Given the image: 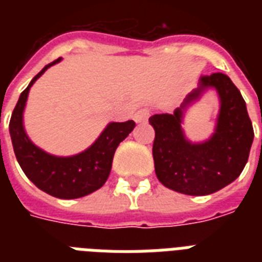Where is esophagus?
Returning a JSON list of instances; mask_svg holds the SVG:
<instances>
[{
	"instance_id": "1",
	"label": "esophagus",
	"mask_w": 262,
	"mask_h": 262,
	"mask_svg": "<svg viewBox=\"0 0 262 262\" xmlns=\"http://www.w3.org/2000/svg\"><path fill=\"white\" fill-rule=\"evenodd\" d=\"M148 118H149V110H147V108H141L140 111H137L135 117L136 122H147Z\"/></svg>"
}]
</instances>
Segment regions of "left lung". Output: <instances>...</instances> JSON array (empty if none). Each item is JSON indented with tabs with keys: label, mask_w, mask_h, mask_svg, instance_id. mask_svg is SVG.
I'll return each instance as SVG.
<instances>
[{
	"label": "left lung",
	"mask_w": 262,
	"mask_h": 262,
	"mask_svg": "<svg viewBox=\"0 0 262 262\" xmlns=\"http://www.w3.org/2000/svg\"><path fill=\"white\" fill-rule=\"evenodd\" d=\"M207 88L221 99L215 133L204 143H190L182 130L183 111ZM155 129L152 155L156 177L164 186L189 195H205L235 181L248 163L254 132L239 90L224 73L201 76L200 87L172 114L149 118Z\"/></svg>",
	"instance_id": "1"
}]
</instances>
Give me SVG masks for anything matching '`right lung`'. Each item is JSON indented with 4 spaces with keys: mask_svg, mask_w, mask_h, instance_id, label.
Segmentation results:
<instances>
[{
    "mask_svg": "<svg viewBox=\"0 0 262 262\" xmlns=\"http://www.w3.org/2000/svg\"><path fill=\"white\" fill-rule=\"evenodd\" d=\"M61 59L46 65L23 91L10 117L9 133L16 159L31 182L53 197L72 200L84 197L104 185L110 175L115 149L133 130L136 123L133 121L108 123L90 148L75 156L59 158L36 147L28 139L23 125L28 92L32 84Z\"/></svg>",
    "mask_w": 262,
    "mask_h": 262,
    "instance_id": "1",
    "label": "right lung"
}]
</instances>
